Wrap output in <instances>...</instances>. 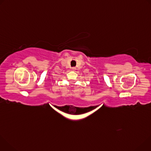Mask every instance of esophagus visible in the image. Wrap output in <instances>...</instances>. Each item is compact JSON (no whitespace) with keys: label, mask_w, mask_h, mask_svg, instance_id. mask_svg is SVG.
<instances>
[{"label":"esophagus","mask_w":151,"mask_h":151,"mask_svg":"<svg viewBox=\"0 0 151 151\" xmlns=\"http://www.w3.org/2000/svg\"><path fill=\"white\" fill-rule=\"evenodd\" d=\"M71 69H72V70H76V68L73 67V68H71Z\"/></svg>","instance_id":"obj_1"}]
</instances>
